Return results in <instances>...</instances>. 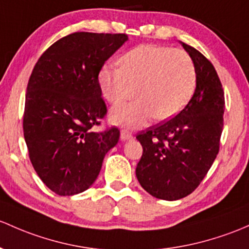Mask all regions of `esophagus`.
<instances>
[{
	"label": "esophagus",
	"mask_w": 249,
	"mask_h": 249,
	"mask_svg": "<svg viewBox=\"0 0 249 249\" xmlns=\"http://www.w3.org/2000/svg\"><path fill=\"white\" fill-rule=\"evenodd\" d=\"M133 138L132 133L129 132L127 130H122V132H120V140L123 141V142H126V141H131Z\"/></svg>",
	"instance_id": "obj_1"
}]
</instances>
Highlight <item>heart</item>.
Instances as JSON below:
<instances>
[{
  "label": "heart",
  "instance_id": "b5f03b06",
  "mask_svg": "<svg viewBox=\"0 0 249 249\" xmlns=\"http://www.w3.org/2000/svg\"><path fill=\"white\" fill-rule=\"evenodd\" d=\"M119 67L104 65L99 72L101 94L109 104L124 103L135 93L138 96L133 103L111 111L109 120L119 126H144L153 117L171 119L195 91V63L182 50L141 45L125 53Z\"/></svg>",
  "mask_w": 249,
  "mask_h": 249
}]
</instances>
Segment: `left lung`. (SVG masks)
I'll list each match as a JSON object with an SVG mask.
<instances>
[{"mask_svg": "<svg viewBox=\"0 0 249 249\" xmlns=\"http://www.w3.org/2000/svg\"><path fill=\"white\" fill-rule=\"evenodd\" d=\"M196 68V89L185 108L168 122L137 136L143 155L136 177L149 195L178 200L192 193L213 166L223 130L224 91L213 65L180 41Z\"/></svg>", "mask_w": 249, "mask_h": 249, "instance_id": "left-lung-1", "label": "left lung"}]
</instances>
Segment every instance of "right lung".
Returning <instances> with one entry per match:
<instances>
[{
	"label": "right lung",
	"instance_id": "add662e5",
	"mask_svg": "<svg viewBox=\"0 0 249 249\" xmlns=\"http://www.w3.org/2000/svg\"><path fill=\"white\" fill-rule=\"evenodd\" d=\"M127 40L126 35L72 33L52 44L31 74L23 137L36 174L58 196L88 190L119 141L117 127L90 129L106 114L99 72Z\"/></svg>",
	"mask_w": 249,
	"mask_h": 249
}]
</instances>
